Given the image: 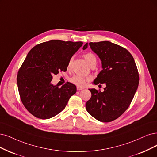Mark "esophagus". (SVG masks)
Wrapping results in <instances>:
<instances>
[{
  "instance_id": "esophagus-1",
  "label": "esophagus",
  "mask_w": 157,
  "mask_h": 157,
  "mask_svg": "<svg viewBox=\"0 0 157 157\" xmlns=\"http://www.w3.org/2000/svg\"><path fill=\"white\" fill-rule=\"evenodd\" d=\"M84 89V88H83V87H81V86H77V90H83Z\"/></svg>"
}]
</instances>
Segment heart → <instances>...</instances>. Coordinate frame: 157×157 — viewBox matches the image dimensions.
I'll use <instances>...</instances> for the list:
<instances>
[{
  "mask_svg": "<svg viewBox=\"0 0 157 157\" xmlns=\"http://www.w3.org/2000/svg\"><path fill=\"white\" fill-rule=\"evenodd\" d=\"M83 57L85 60L90 66H92V65L96 63V60H97L96 57L95 55L91 53V52H88V53L85 54L83 55ZM71 64H72V59L70 60L68 63V66H67L68 68H71ZM86 81H87V79L79 75H74L71 79H70V82L78 86H83L85 85Z\"/></svg>",
  "mask_w": 157,
  "mask_h": 157,
  "instance_id": "1",
  "label": "heart"
}]
</instances>
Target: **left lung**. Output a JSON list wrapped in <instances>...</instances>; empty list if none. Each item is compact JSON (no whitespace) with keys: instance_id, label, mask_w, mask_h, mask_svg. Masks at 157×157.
<instances>
[{"instance_id":"left-lung-1","label":"left lung","mask_w":157,"mask_h":157,"mask_svg":"<svg viewBox=\"0 0 157 157\" xmlns=\"http://www.w3.org/2000/svg\"><path fill=\"white\" fill-rule=\"evenodd\" d=\"M101 61L102 71L94 84L105 83L104 91L90 89L92 96L86 103L87 112L102 122H110L122 114L130 105L138 89L139 74L130 52L109 41L89 43ZM88 46L86 43L83 47Z\"/></svg>"}]
</instances>
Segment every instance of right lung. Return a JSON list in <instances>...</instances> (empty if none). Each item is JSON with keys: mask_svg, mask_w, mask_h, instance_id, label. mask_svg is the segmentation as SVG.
I'll list each match as a JSON object with an SVG mask.
<instances>
[{"mask_svg": "<svg viewBox=\"0 0 157 157\" xmlns=\"http://www.w3.org/2000/svg\"><path fill=\"white\" fill-rule=\"evenodd\" d=\"M83 43L51 40L35 46L19 70L17 86L22 103L34 117L48 119L65 108L76 86L69 82L59 87L52 75L67 71L68 63Z\"/></svg>", "mask_w": 157, "mask_h": 157, "instance_id": "1", "label": "right lung"}]
</instances>
